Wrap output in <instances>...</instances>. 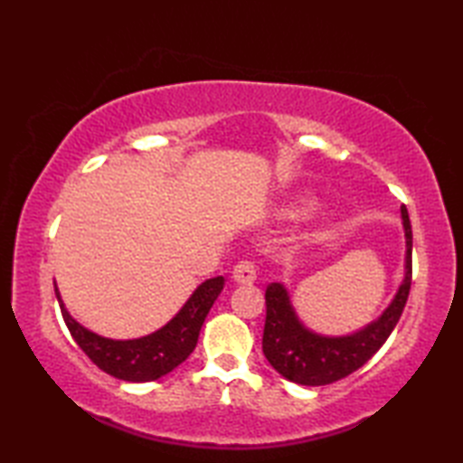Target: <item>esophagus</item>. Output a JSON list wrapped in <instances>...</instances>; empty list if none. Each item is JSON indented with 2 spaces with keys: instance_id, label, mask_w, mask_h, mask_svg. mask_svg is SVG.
<instances>
[{
  "instance_id": "1",
  "label": "esophagus",
  "mask_w": 463,
  "mask_h": 463,
  "mask_svg": "<svg viewBox=\"0 0 463 463\" xmlns=\"http://www.w3.org/2000/svg\"><path fill=\"white\" fill-rule=\"evenodd\" d=\"M232 277H234V280H237L239 284H250V282H254V280H257V264H254L249 259L241 260L237 267H234Z\"/></svg>"
}]
</instances>
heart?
<instances>
[{
    "mask_svg": "<svg viewBox=\"0 0 463 463\" xmlns=\"http://www.w3.org/2000/svg\"><path fill=\"white\" fill-rule=\"evenodd\" d=\"M304 209H307V203H304V204L300 203V204L297 206V209H294V211H292V214H300V213H304Z\"/></svg>",
    "mask_w": 463,
    "mask_h": 463,
    "instance_id": "heart-1",
    "label": "heart"
}]
</instances>
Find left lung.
I'll return each instance as SVG.
<instances>
[{
    "instance_id": "left-lung-1",
    "label": "left lung",
    "mask_w": 463,
    "mask_h": 463,
    "mask_svg": "<svg viewBox=\"0 0 463 463\" xmlns=\"http://www.w3.org/2000/svg\"><path fill=\"white\" fill-rule=\"evenodd\" d=\"M406 229V277L390 308L364 330L342 338H324L302 326L290 308L288 294L279 282L267 287V320H264L262 352L270 366L290 382L302 386H326L362 368L382 344L404 312L411 287V224L406 206H402Z\"/></svg>"
}]
</instances>
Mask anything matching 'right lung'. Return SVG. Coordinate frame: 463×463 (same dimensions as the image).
<instances>
[{"instance_id": "1", "label": "right lung", "mask_w": 463, "mask_h": 463, "mask_svg": "<svg viewBox=\"0 0 463 463\" xmlns=\"http://www.w3.org/2000/svg\"><path fill=\"white\" fill-rule=\"evenodd\" d=\"M222 287V277L204 280L166 326L137 340H109L97 336L69 317L61 298H59L57 287L55 297L73 340L80 344V348L90 356L95 366L119 380L153 382L191 356L206 314H209Z\"/></svg>"}]
</instances>
